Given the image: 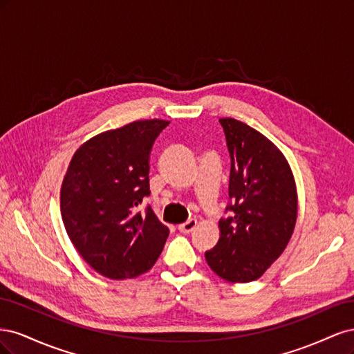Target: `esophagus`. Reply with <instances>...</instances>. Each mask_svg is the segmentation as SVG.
<instances>
[{"mask_svg": "<svg viewBox=\"0 0 354 354\" xmlns=\"http://www.w3.org/2000/svg\"><path fill=\"white\" fill-rule=\"evenodd\" d=\"M196 224H198L196 220H189V221H186V223H183V224H180L178 230L183 232V233H190L192 230H194V229L196 227Z\"/></svg>", "mask_w": 354, "mask_h": 354, "instance_id": "1", "label": "esophagus"}]
</instances>
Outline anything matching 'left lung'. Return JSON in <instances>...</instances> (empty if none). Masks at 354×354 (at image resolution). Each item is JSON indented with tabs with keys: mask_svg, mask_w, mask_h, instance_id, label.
Returning <instances> with one entry per match:
<instances>
[{
	"mask_svg": "<svg viewBox=\"0 0 354 354\" xmlns=\"http://www.w3.org/2000/svg\"><path fill=\"white\" fill-rule=\"evenodd\" d=\"M230 155L227 217L205 260L224 281L259 279L277 260L297 221V189L285 156L269 138L233 118H221Z\"/></svg>",
	"mask_w": 354,
	"mask_h": 354,
	"instance_id": "1",
	"label": "left lung"
}]
</instances>
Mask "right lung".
<instances>
[{
    "label": "right lung",
    "mask_w": 354,
    "mask_h": 354,
    "mask_svg": "<svg viewBox=\"0 0 354 354\" xmlns=\"http://www.w3.org/2000/svg\"><path fill=\"white\" fill-rule=\"evenodd\" d=\"M162 120L134 121L102 133L75 152L60 190L62 218L73 246L109 279L152 269L169 234L151 205L149 155Z\"/></svg>",
    "instance_id": "1"
}]
</instances>
